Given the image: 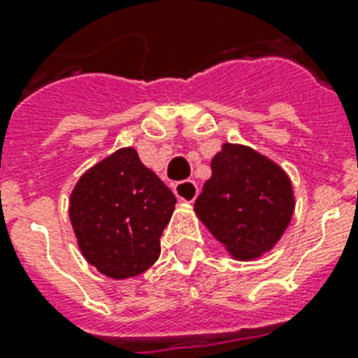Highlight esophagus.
<instances>
[{"mask_svg": "<svg viewBox=\"0 0 358 358\" xmlns=\"http://www.w3.org/2000/svg\"><path fill=\"white\" fill-rule=\"evenodd\" d=\"M174 195L178 196V201L185 202V204H191L195 201L196 195H199V187L193 180H184V182H178V184L173 187Z\"/></svg>", "mask_w": 358, "mask_h": 358, "instance_id": "esophagus-1", "label": "esophagus"}]
</instances>
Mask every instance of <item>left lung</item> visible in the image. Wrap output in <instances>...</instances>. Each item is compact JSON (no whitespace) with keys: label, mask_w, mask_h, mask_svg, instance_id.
I'll use <instances>...</instances> for the list:
<instances>
[{"label":"left lung","mask_w":358,"mask_h":358,"mask_svg":"<svg viewBox=\"0 0 358 358\" xmlns=\"http://www.w3.org/2000/svg\"><path fill=\"white\" fill-rule=\"evenodd\" d=\"M210 167L212 176L193 206L199 221L234 260H256L269 252L294 217L288 173L239 143H223Z\"/></svg>","instance_id":"left-lung-1"}]
</instances>
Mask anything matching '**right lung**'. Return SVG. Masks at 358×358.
Segmentation results:
<instances>
[{
  "label": "right lung",
  "instance_id": "right-lung-1",
  "mask_svg": "<svg viewBox=\"0 0 358 358\" xmlns=\"http://www.w3.org/2000/svg\"><path fill=\"white\" fill-rule=\"evenodd\" d=\"M176 196L124 146L87 169L70 193V223L81 255L115 280L137 277L159 258V238Z\"/></svg>",
  "mask_w": 358,
  "mask_h": 358
}]
</instances>
